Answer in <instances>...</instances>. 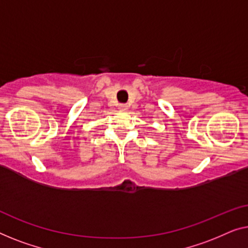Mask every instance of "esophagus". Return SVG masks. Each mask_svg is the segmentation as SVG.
<instances>
[{
    "mask_svg": "<svg viewBox=\"0 0 248 248\" xmlns=\"http://www.w3.org/2000/svg\"><path fill=\"white\" fill-rule=\"evenodd\" d=\"M119 109L120 110H127L128 109V106H127V104H120Z\"/></svg>",
    "mask_w": 248,
    "mask_h": 248,
    "instance_id": "34e87169",
    "label": "esophagus"
}]
</instances>
